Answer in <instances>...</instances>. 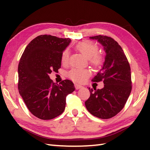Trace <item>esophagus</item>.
<instances>
[{
    "label": "esophagus",
    "instance_id": "34e87169",
    "mask_svg": "<svg viewBox=\"0 0 150 150\" xmlns=\"http://www.w3.org/2000/svg\"><path fill=\"white\" fill-rule=\"evenodd\" d=\"M75 87L76 89L78 90V89H79V88H83V86H81L80 85H78V84H75Z\"/></svg>",
    "mask_w": 150,
    "mask_h": 150
}]
</instances>
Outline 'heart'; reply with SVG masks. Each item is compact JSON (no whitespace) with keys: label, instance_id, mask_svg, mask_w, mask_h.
Segmentation results:
<instances>
[{"label":"heart","instance_id":"1","mask_svg":"<svg viewBox=\"0 0 150 150\" xmlns=\"http://www.w3.org/2000/svg\"><path fill=\"white\" fill-rule=\"evenodd\" d=\"M76 49L81 52L94 67H98L103 62V55L98 54V48L95 43L88 40L82 41L76 45ZM69 60V52L67 50L63 51L62 54V62L66 64ZM90 73L88 71L82 69H72L68 73L69 77L75 82L83 83L87 79Z\"/></svg>","mask_w":150,"mask_h":150}]
</instances>
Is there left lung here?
Wrapping results in <instances>:
<instances>
[{"instance_id": "1", "label": "left lung", "mask_w": 150, "mask_h": 150, "mask_svg": "<svg viewBox=\"0 0 150 150\" xmlns=\"http://www.w3.org/2000/svg\"><path fill=\"white\" fill-rule=\"evenodd\" d=\"M103 45L106 53L102 69L93 82L103 81L101 89L88 88L90 97L85 101L87 110L96 117L108 119L124 108L132 91L130 67L124 52L115 40L106 35L90 37Z\"/></svg>"}]
</instances>
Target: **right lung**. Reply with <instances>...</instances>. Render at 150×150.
<instances>
[{
  "mask_svg": "<svg viewBox=\"0 0 150 150\" xmlns=\"http://www.w3.org/2000/svg\"><path fill=\"white\" fill-rule=\"evenodd\" d=\"M71 41L51 35H38L29 43L20 59L19 93L30 112L42 120H51L62 114L66 96L75 89L70 80L58 85L49 76L61 67L62 54Z\"/></svg>",
  "mask_w": 150,
  "mask_h": 150,
  "instance_id": "add662e5",
  "label": "right lung"
}]
</instances>
